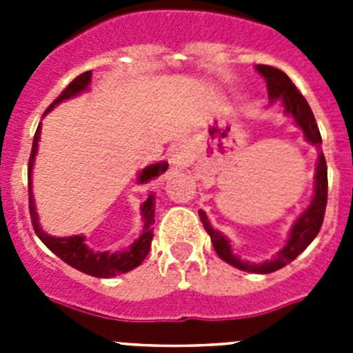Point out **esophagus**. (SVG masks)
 Listing matches in <instances>:
<instances>
[{
	"label": "esophagus",
	"instance_id": "34e87169",
	"mask_svg": "<svg viewBox=\"0 0 353 353\" xmlns=\"http://www.w3.org/2000/svg\"><path fill=\"white\" fill-rule=\"evenodd\" d=\"M187 146L182 145V143H179V145H174L173 148H171V154H170V161L173 162V166H182V164H185L187 161Z\"/></svg>",
	"mask_w": 353,
	"mask_h": 353
}]
</instances>
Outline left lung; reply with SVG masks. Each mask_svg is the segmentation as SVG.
Listing matches in <instances>:
<instances>
[{
    "label": "left lung",
    "mask_w": 353,
    "mask_h": 353,
    "mask_svg": "<svg viewBox=\"0 0 353 353\" xmlns=\"http://www.w3.org/2000/svg\"><path fill=\"white\" fill-rule=\"evenodd\" d=\"M256 70L260 72L261 76L265 77V81H267V90H269L270 101H281L283 105H285V113L288 114V117H292L293 120H295V123L301 127L305 139H307L311 145L316 146L318 162L316 173H314V196L313 199H311L310 207L305 208V210L299 215V219L293 223L292 232H290L285 248L277 252L272 260L263 261V263H251V261L248 260H240L236 254H233L230 240H228L223 233L217 232V230H214V228L210 226V223H208L207 219V214H205L203 210H199V219H201L205 230H207V233L210 235L212 244H214L215 252L219 254L221 260L233 265L236 269L245 270V272L270 274L283 269L285 265H288L290 261L295 260V258L313 242V239L318 235V232H320L327 207V164L322 148H320V146H322V136H320V130H318L316 120H314L313 111H311L307 101L302 97V93L295 88V84L292 83V79L286 76L285 72L279 70V68L269 67V65H258Z\"/></svg>",
    "instance_id": "1"
}]
</instances>
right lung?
Returning <instances> with one entry per match:
<instances>
[{
    "label": "right lung",
    "instance_id": "1",
    "mask_svg": "<svg viewBox=\"0 0 353 353\" xmlns=\"http://www.w3.org/2000/svg\"><path fill=\"white\" fill-rule=\"evenodd\" d=\"M90 81H92V70L83 72L81 76H77L76 79L68 84L67 88L60 93V97L52 102L48 108L46 113H49L52 108L60 104V102L67 101L70 97L79 95L81 92L88 90ZM40 125L37 127L35 138H33V146H31V155H30V168H28V183H30V215H31V224H33V230H35L37 236L43 242V245L48 249H51L56 256L61 258L65 263H68L74 269L81 270V272L88 274L93 277H114L118 274L129 272V270L136 269L138 265L143 263V260L146 258L150 251V244H152V239H154V194H150L148 199L141 207V215H143V230L141 235L138 240H134L132 244L129 245L123 251H93L88 245L84 244L83 235H72V236H51L43 232L42 226L39 223V215H37L35 208V199H33V192H31V168H33V162H35L37 148H39V139H40ZM168 170V162H157V164H152V166H146L145 170L139 173V183H146L150 180H155L157 176H161L164 171Z\"/></svg>",
    "mask_w": 353,
    "mask_h": 353
}]
</instances>
